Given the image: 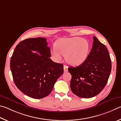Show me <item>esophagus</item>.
Wrapping results in <instances>:
<instances>
[{"instance_id":"34e87169","label":"esophagus","mask_w":121,"mask_h":121,"mask_svg":"<svg viewBox=\"0 0 121 121\" xmlns=\"http://www.w3.org/2000/svg\"><path fill=\"white\" fill-rule=\"evenodd\" d=\"M64 71L65 72H67V71H68V66L66 65H64Z\"/></svg>"}]
</instances>
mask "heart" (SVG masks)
<instances>
[{
	"label": "heart",
	"mask_w": 121,
	"mask_h": 121,
	"mask_svg": "<svg viewBox=\"0 0 121 121\" xmlns=\"http://www.w3.org/2000/svg\"><path fill=\"white\" fill-rule=\"evenodd\" d=\"M55 48L52 54L56 60L66 56L69 64L77 66L83 63L87 59L90 52V44L87 40L80 37L62 38L56 41Z\"/></svg>",
	"instance_id": "b5f03b06"
}]
</instances>
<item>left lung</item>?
I'll list each match as a JSON object with an SVG mask.
<instances>
[{
    "instance_id": "left-lung-1",
    "label": "left lung",
    "mask_w": 121,
    "mask_h": 121,
    "mask_svg": "<svg viewBox=\"0 0 121 121\" xmlns=\"http://www.w3.org/2000/svg\"><path fill=\"white\" fill-rule=\"evenodd\" d=\"M86 60L79 66L68 68L72 75L71 89L81 98L96 96L103 89L108 80L112 69L108 51L96 37Z\"/></svg>"
}]
</instances>
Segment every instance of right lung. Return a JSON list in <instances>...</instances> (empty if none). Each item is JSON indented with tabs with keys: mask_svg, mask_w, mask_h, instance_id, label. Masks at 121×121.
I'll return each mask as SVG.
<instances>
[{
	"mask_svg": "<svg viewBox=\"0 0 121 121\" xmlns=\"http://www.w3.org/2000/svg\"><path fill=\"white\" fill-rule=\"evenodd\" d=\"M47 45L44 38L26 39L16 46L10 59L15 84L23 93L34 99L49 95L57 80L64 72L63 64L50 58V49Z\"/></svg>",
	"mask_w": 121,
	"mask_h": 121,
	"instance_id": "right-lung-1",
	"label": "right lung"
}]
</instances>
